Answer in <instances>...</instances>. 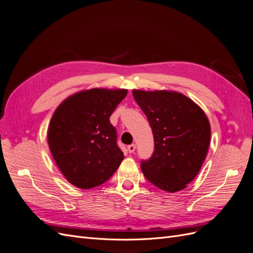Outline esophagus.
I'll list each match as a JSON object with an SVG mask.
<instances>
[{"label":"esophagus","instance_id":"esophagus-1","mask_svg":"<svg viewBox=\"0 0 253 253\" xmlns=\"http://www.w3.org/2000/svg\"><path fill=\"white\" fill-rule=\"evenodd\" d=\"M135 150H136V145H135L134 143L127 145V151H128L129 153H134Z\"/></svg>","mask_w":253,"mask_h":253}]
</instances>
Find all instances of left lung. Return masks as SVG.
I'll use <instances>...</instances> for the list:
<instances>
[{"label":"left lung","mask_w":253,"mask_h":253,"mask_svg":"<svg viewBox=\"0 0 253 253\" xmlns=\"http://www.w3.org/2000/svg\"><path fill=\"white\" fill-rule=\"evenodd\" d=\"M133 96L154 136L153 155L140 165L144 177L170 193L187 188L208 153L211 128L206 114L177 91L133 89Z\"/></svg>","instance_id":"left-lung-1"}]
</instances>
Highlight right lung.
I'll use <instances>...</instances> for the list:
<instances>
[{"mask_svg":"<svg viewBox=\"0 0 253 253\" xmlns=\"http://www.w3.org/2000/svg\"><path fill=\"white\" fill-rule=\"evenodd\" d=\"M126 89L91 88L76 93L53 113L48 132L51 155L68 182L91 189L110 179L124 153L110 117Z\"/></svg>","mask_w":253,"mask_h":253,"instance_id":"add662e5","label":"right lung"}]
</instances>
